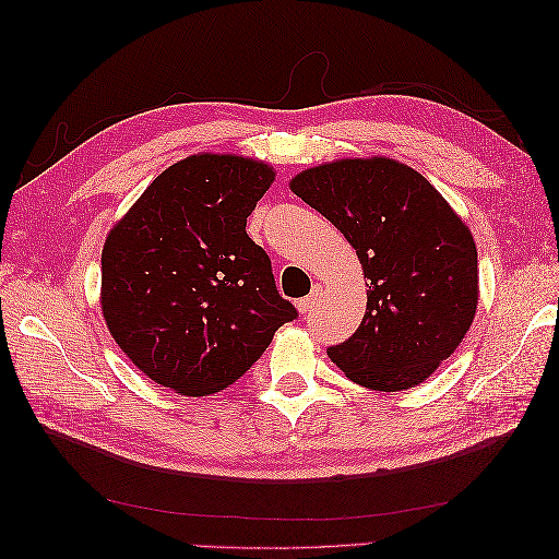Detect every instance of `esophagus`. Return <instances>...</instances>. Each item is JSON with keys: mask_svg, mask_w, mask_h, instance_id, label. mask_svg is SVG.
<instances>
[{"mask_svg": "<svg viewBox=\"0 0 559 559\" xmlns=\"http://www.w3.org/2000/svg\"><path fill=\"white\" fill-rule=\"evenodd\" d=\"M317 298H319V289H314L310 296H306V298H300V300H298V312H300V317H310V312H312V308H314Z\"/></svg>", "mask_w": 559, "mask_h": 559, "instance_id": "obj_1", "label": "esophagus"}]
</instances>
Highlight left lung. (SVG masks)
I'll list each match as a JSON object with an SVG mask.
<instances>
[{"instance_id":"1","label":"left lung","mask_w":559,"mask_h":559,"mask_svg":"<svg viewBox=\"0 0 559 559\" xmlns=\"http://www.w3.org/2000/svg\"><path fill=\"white\" fill-rule=\"evenodd\" d=\"M292 191L357 249L368 277L359 329L329 347L361 386L401 392L425 382L462 343L478 306V251L445 198L392 158L310 167Z\"/></svg>"}]
</instances>
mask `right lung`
Segmentation results:
<instances>
[{"label": "right lung", "mask_w": 559, "mask_h": 559, "mask_svg": "<svg viewBox=\"0 0 559 559\" xmlns=\"http://www.w3.org/2000/svg\"><path fill=\"white\" fill-rule=\"evenodd\" d=\"M273 179V167L242 156L183 158L111 228L103 312L118 347L154 382L214 394L298 317L245 230Z\"/></svg>", "instance_id": "right-lung-1"}]
</instances>
